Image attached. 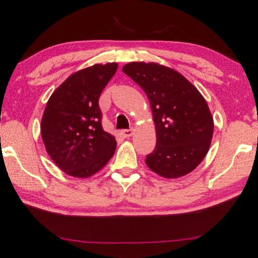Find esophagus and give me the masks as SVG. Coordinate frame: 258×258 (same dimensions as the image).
<instances>
[{
	"mask_svg": "<svg viewBox=\"0 0 258 258\" xmlns=\"http://www.w3.org/2000/svg\"><path fill=\"white\" fill-rule=\"evenodd\" d=\"M134 130L133 128H128V130H123L122 134L125 136V138H130V136L133 135Z\"/></svg>",
	"mask_w": 258,
	"mask_h": 258,
	"instance_id": "obj_1",
	"label": "esophagus"
}]
</instances>
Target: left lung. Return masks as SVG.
<instances>
[{
    "instance_id": "obj_1",
    "label": "left lung",
    "mask_w": 258,
    "mask_h": 258,
    "mask_svg": "<svg viewBox=\"0 0 258 258\" xmlns=\"http://www.w3.org/2000/svg\"><path fill=\"white\" fill-rule=\"evenodd\" d=\"M122 70L144 90L152 108L156 145L146 165L168 179L188 174L213 139V116L203 95L182 75L158 63L130 62Z\"/></svg>"
}]
</instances>
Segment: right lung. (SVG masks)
Returning a JSON list of instances; mask_svg holds the SVG:
<instances>
[{"instance_id":"1","label":"right lung","mask_w":258,"mask_h":258,"mask_svg":"<svg viewBox=\"0 0 258 258\" xmlns=\"http://www.w3.org/2000/svg\"><path fill=\"white\" fill-rule=\"evenodd\" d=\"M116 70L115 62L79 70L54 90L45 106L41 120L45 150L69 175L95 174L115 152L116 140L103 130L98 100Z\"/></svg>"}]
</instances>
